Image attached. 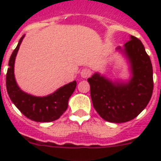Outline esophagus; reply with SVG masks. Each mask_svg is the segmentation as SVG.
<instances>
[{
	"mask_svg": "<svg viewBox=\"0 0 161 161\" xmlns=\"http://www.w3.org/2000/svg\"><path fill=\"white\" fill-rule=\"evenodd\" d=\"M91 74L90 71L89 70V69H83V70H81V72H80V76L83 78H87L88 76H89V75Z\"/></svg>",
	"mask_w": 161,
	"mask_h": 161,
	"instance_id": "esophagus-1",
	"label": "esophagus"
}]
</instances>
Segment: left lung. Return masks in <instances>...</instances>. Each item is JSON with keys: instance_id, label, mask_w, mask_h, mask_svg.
<instances>
[{"instance_id": "obj_1", "label": "left lung", "mask_w": 161, "mask_h": 161, "mask_svg": "<svg viewBox=\"0 0 161 161\" xmlns=\"http://www.w3.org/2000/svg\"><path fill=\"white\" fill-rule=\"evenodd\" d=\"M128 64V79L112 80L96 72L88 79L93 107L110 123H125L137 117L148 104L153 90L151 59L141 41L130 35L123 47H117Z\"/></svg>"}]
</instances>
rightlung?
Returning a JSON list of instances; mask_svg holds the SVG:
<instances>
[{"label": "right lung", "mask_w": 161, "mask_h": 161, "mask_svg": "<svg viewBox=\"0 0 161 161\" xmlns=\"http://www.w3.org/2000/svg\"><path fill=\"white\" fill-rule=\"evenodd\" d=\"M24 37L25 35L19 39L8 61L6 74L7 92L13 103L25 117L38 123L52 122L59 119L66 111L68 99L76 89V81L73 80L56 89L54 93L43 97L34 96L20 89L14 76V64Z\"/></svg>", "instance_id": "add662e5"}]
</instances>
